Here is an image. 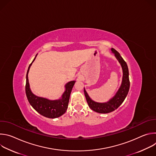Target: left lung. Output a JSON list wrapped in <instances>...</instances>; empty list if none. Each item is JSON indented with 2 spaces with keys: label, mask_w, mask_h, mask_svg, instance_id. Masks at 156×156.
I'll return each instance as SVG.
<instances>
[{
  "label": "left lung",
  "mask_w": 156,
  "mask_h": 156,
  "mask_svg": "<svg viewBox=\"0 0 156 156\" xmlns=\"http://www.w3.org/2000/svg\"><path fill=\"white\" fill-rule=\"evenodd\" d=\"M111 51L113 54H114L115 57L121 65L123 71L122 81L115 96L106 102H97L91 99L84 88V95L89 107L95 112L100 114H107L117 109L124 101L129 89V72L127 64L116 50L112 48Z\"/></svg>",
  "instance_id": "8db88e82"
}]
</instances>
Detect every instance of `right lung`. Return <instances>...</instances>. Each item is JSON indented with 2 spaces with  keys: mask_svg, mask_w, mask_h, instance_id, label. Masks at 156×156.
Here are the masks:
<instances>
[{
  "mask_svg": "<svg viewBox=\"0 0 156 156\" xmlns=\"http://www.w3.org/2000/svg\"><path fill=\"white\" fill-rule=\"evenodd\" d=\"M37 55V54H36L32 63L30 65L27 73L25 91L27 99L30 105L39 114L42 116L49 119L59 117L65 113L66 109L68 108L70 94L76 81L73 80L69 81L65 85V90L63 93L62 98L58 99L50 100L47 98L39 97L34 94L32 93L28 81V72Z\"/></svg>",
  "mask_w": 156,
  "mask_h": 156,
  "instance_id": "obj_1",
  "label": "right lung"
}]
</instances>
